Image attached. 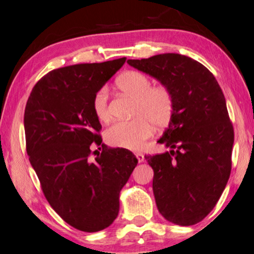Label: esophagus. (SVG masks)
Segmentation results:
<instances>
[{"instance_id": "obj_1", "label": "esophagus", "mask_w": 254, "mask_h": 254, "mask_svg": "<svg viewBox=\"0 0 254 254\" xmlns=\"http://www.w3.org/2000/svg\"><path fill=\"white\" fill-rule=\"evenodd\" d=\"M135 156H136V159H137V161H139L140 163L143 162V161H144V155H143L142 153H136V154H135Z\"/></svg>"}]
</instances>
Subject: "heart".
<instances>
[{"label":"heart","mask_w":254,"mask_h":254,"mask_svg":"<svg viewBox=\"0 0 254 254\" xmlns=\"http://www.w3.org/2000/svg\"><path fill=\"white\" fill-rule=\"evenodd\" d=\"M117 87L134 98L133 119L117 121L108 128L106 139L113 146L140 149L156 128L166 127L174 113V97L162 85L151 86L150 79L137 71H127L117 78ZM93 111L100 121L110 119L107 110V92L105 88L94 95Z\"/></svg>","instance_id":"b5f03b06"}]
</instances>
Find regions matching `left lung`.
I'll list each match as a JSON object with an SVG mask.
<instances>
[{"instance_id":"1","label":"left lung","mask_w":254,"mask_h":254,"mask_svg":"<svg viewBox=\"0 0 254 254\" xmlns=\"http://www.w3.org/2000/svg\"><path fill=\"white\" fill-rule=\"evenodd\" d=\"M127 63L173 94V117L157 141L169 150L146 160L161 215L176 225H193L215 207L231 173L235 134L222 88L204 65L183 55Z\"/></svg>"}]
</instances>
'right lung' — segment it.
<instances>
[{
	"label": "right lung",
	"instance_id": "add662e5",
	"mask_svg": "<svg viewBox=\"0 0 254 254\" xmlns=\"http://www.w3.org/2000/svg\"><path fill=\"white\" fill-rule=\"evenodd\" d=\"M126 58L77 64L45 74L24 112L26 153L52 209L84 232L108 228L119 213L120 191L137 164L125 148L103 143L94 95L119 71ZM103 151L94 161L90 144Z\"/></svg>",
	"mask_w": 254,
	"mask_h": 254
}]
</instances>
